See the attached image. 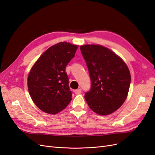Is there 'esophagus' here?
<instances>
[{
	"label": "esophagus",
	"mask_w": 155,
	"mask_h": 155,
	"mask_svg": "<svg viewBox=\"0 0 155 155\" xmlns=\"http://www.w3.org/2000/svg\"><path fill=\"white\" fill-rule=\"evenodd\" d=\"M81 93V88L77 89V90L75 91V94H80Z\"/></svg>",
	"instance_id": "obj_1"
}]
</instances>
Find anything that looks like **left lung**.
<instances>
[{
    "label": "left lung",
    "mask_w": 155,
    "mask_h": 155,
    "mask_svg": "<svg viewBox=\"0 0 155 155\" xmlns=\"http://www.w3.org/2000/svg\"><path fill=\"white\" fill-rule=\"evenodd\" d=\"M91 80L85 98L91 109L100 115H109L122 105L130 84L129 70L124 61L104 46H80Z\"/></svg>",
    "instance_id": "1"
}]
</instances>
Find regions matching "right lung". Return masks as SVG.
Returning <instances> with one entry per match:
<instances>
[{"mask_svg": "<svg viewBox=\"0 0 155 155\" xmlns=\"http://www.w3.org/2000/svg\"><path fill=\"white\" fill-rule=\"evenodd\" d=\"M78 46L61 42L41 55L28 77V88L33 101L46 113L55 114L66 108L72 93L65 68L74 57Z\"/></svg>", "mask_w": 155, "mask_h": 155, "instance_id": "right-lung-1", "label": "right lung"}]
</instances>
